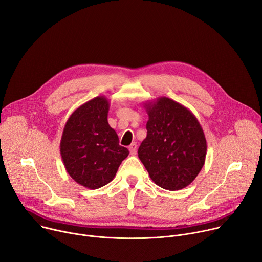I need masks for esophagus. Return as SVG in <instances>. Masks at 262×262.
Returning <instances> with one entry per match:
<instances>
[{
    "label": "esophagus",
    "instance_id": "1",
    "mask_svg": "<svg viewBox=\"0 0 262 262\" xmlns=\"http://www.w3.org/2000/svg\"><path fill=\"white\" fill-rule=\"evenodd\" d=\"M129 152H130V155L132 156H136V154H137V148H138V146H137V143H132L130 145H129Z\"/></svg>",
    "mask_w": 262,
    "mask_h": 262
}]
</instances>
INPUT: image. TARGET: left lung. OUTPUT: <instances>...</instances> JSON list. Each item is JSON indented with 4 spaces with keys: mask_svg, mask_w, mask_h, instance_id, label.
Listing matches in <instances>:
<instances>
[{
    "mask_svg": "<svg viewBox=\"0 0 262 262\" xmlns=\"http://www.w3.org/2000/svg\"><path fill=\"white\" fill-rule=\"evenodd\" d=\"M147 137L138 157L152 181L178 191L191 184L201 171L207 151L204 132L196 116L166 96L147 100Z\"/></svg>",
    "mask_w": 262,
    "mask_h": 262,
    "instance_id": "8db88e82",
    "label": "left lung"
}]
</instances>
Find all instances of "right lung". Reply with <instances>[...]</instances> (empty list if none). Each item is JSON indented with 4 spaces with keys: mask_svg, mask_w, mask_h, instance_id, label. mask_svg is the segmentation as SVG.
<instances>
[{
    "mask_svg": "<svg viewBox=\"0 0 262 262\" xmlns=\"http://www.w3.org/2000/svg\"><path fill=\"white\" fill-rule=\"evenodd\" d=\"M108 99L96 96L83 103L67 119L60 154L70 177L84 188L96 190L113 180L129 151L119 145L108 125Z\"/></svg>",
    "mask_w": 262,
    "mask_h": 262,
    "instance_id": "1",
    "label": "right lung"
}]
</instances>
